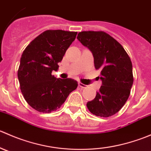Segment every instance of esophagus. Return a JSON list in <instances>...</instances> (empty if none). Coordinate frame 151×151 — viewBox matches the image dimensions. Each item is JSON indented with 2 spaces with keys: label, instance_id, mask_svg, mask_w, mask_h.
<instances>
[{
  "label": "esophagus",
  "instance_id": "esophagus-1",
  "mask_svg": "<svg viewBox=\"0 0 151 151\" xmlns=\"http://www.w3.org/2000/svg\"><path fill=\"white\" fill-rule=\"evenodd\" d=\"M78 85H79V86H80V88H87V85H86L83 84V83H80V82H79Z\"/></svg>",
  "mask_w": 151,
  "mask_h": 151
}]
</instances>
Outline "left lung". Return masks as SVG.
<instances>
[{
  "label": "left lung",
  "instance_id": "1",
  "mask_svg": "<svg viewBox=\"0 0 151 151\" xmlns=\"http://www.w3.org/2000/svg\"><path fill=\"white\" fill-rule=\"evenodd\" d=\"M77 39L88 47L99 70L102 82L93 100L87 103L90 112L107 118L118 112L127 101L133 85L131 59L122 45L103 31H83Z\"/></svg>",
  "mask_w": 151,
  "mask_h": 151
}]
</instances>
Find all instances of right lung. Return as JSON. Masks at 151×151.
<instances>
[{
    "instance_id": "obj_1",
    "label": "right lung",
    "mask_w": 151,
    "mask_h": 151,
    "mask_svg": "<svg viewBox=\"0 0 151 151\" xmlns=\"http://www.w3.org/2000/svg\"><path fill=\"white\" fill-rule=\"evenodd\" d=\"M77 32L48 30L35 38L20 58L17 71L20 90L28 104L43 113L56 111L69 93L77 88L71 78H56L57 71L67 49L75 39Z\"/></svg>"
}]
</instances>
